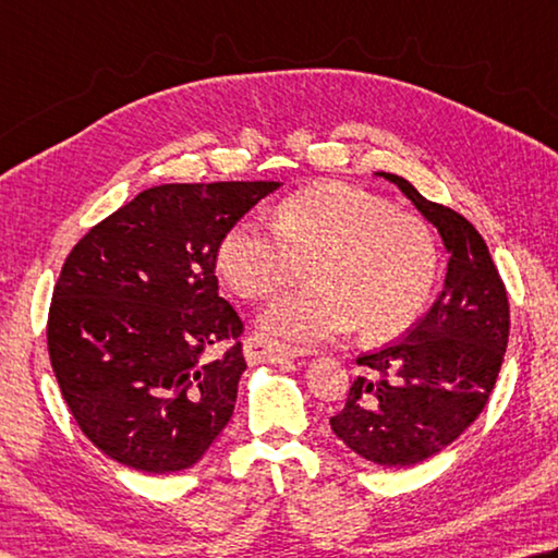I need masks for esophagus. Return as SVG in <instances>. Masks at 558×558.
Instances as JSON below:
<instances>
[{
	"label": "esophagus",
	"instance_id": "esophagus-1",
	"mask_svg": "<svg viewBox=\"0 0 558 558\" xmlns=\"http://www.w3.org/2000/svg\"><path fill=\"white\" fill-rule=\"evenodd\" d=\"M244 353L251 366H256V363H286L290 359L302 356L300 349L270 341L266 337H260V333H251V337L244 341Z\"/></svg>",
	"mask_w": 558,
	"mask_h": 558
}]
</instances>
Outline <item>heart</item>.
I'll return each instance as SVG.
<instances>
[{
    "mask_svg": "<svg viewBox=\"0 0 558 558\" xmlns=\"http://www.w3.org/2000/svg\"><path fill=\"white\" fill-rule=\"evenodd\" d=\"M314 286L290 292L263 312L272 339L319 343L361 329L380 341L417 319L439 266L429 225L368 190L327 182L295 192L276 209V227L239 219L221 236L217 268L248 300H268L305 276Z\"/></svg>",
    "mask_w": 558,
    "mask_h": 558,
    "instance_id": "b5f03b06",
    "label": "heart"
}]
</instances>
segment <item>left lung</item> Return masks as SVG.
Instances as JSON below:
<instances>
[{
	"instance_id": "left-lung-1",
	"label": "left lung",
	"mask_w": 558,
	"mask_h": 558,
	"mask_svg": "<svg viewBox=\"0 0 558 558\" xmlns=\"http://www.w3.org/2000/svg\"><path fill=\"white\" fill-rule=\"evenodd\" d=\"M429 225L449 251L444 290L408 337L356 359L347 404L329 420L366 461L414 465L447 449L483 412L510 337V305L483 236L469 219L429 202L408 180L378 173Z\"/></svg>"
}]
</instances>
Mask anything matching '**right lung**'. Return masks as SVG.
<instances>
[{
    "mask_svg": "<svg viewBox=\"0 0 558 558\" xmlns=\"http://www.w3.org/2000/svg\"><path fill=\"white\" fill-rule=\"evenodd\" d=\"M280 182L144 190L77 241L48 312V353L85 437L144 473L195 465L234 414L244 322L217 248ZM232 347L217 360L208 351Z\"/></svg>",
    "mask_w": 558,
    "mask_h": 558,
    "instance_id": "add662e5",
    "label": "right lung"
}]
</instances>
